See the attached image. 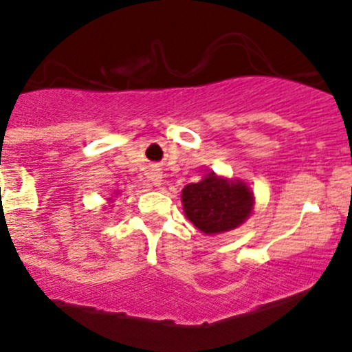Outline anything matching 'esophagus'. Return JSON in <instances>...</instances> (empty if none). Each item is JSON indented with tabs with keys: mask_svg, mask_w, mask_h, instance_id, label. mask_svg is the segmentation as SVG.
I'll use <instances>...</instances> for the list:
<instances>
[{
	"mask_svg": "<svg viewBox=\"0 0 352 352\" xmlns=\"http://www.w3.org/2000/svg\"><path fill=\"white\" fill-rule=\"evenodd\" d=\"M151 184H153V186H162V173L160 172H153L151 173Z\"/></svg>",
	"mask_w": 352,
	"mask_h": 352,
	"instance_id": "34e87169",
	"label": "esophagus"
}]
</instances>
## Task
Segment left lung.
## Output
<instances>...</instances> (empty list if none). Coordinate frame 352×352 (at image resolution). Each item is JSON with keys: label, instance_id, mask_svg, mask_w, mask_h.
<instances>
[{"label": "left lung", "instance_id": "obj_1", "mask_svg": "<svg viewBox=\"0 0 352 352\" xmlns=\"http://www.w3.org/2000/svg\"><path fill=\"white\" fill-rule=\"evenodd\" d=\"M184 214L204 234L232 231L253 214L254 194L244 180L206 173L201 182L182 188Z\"/></svg>", "mask_w": 352, "mask_h": 352}]
</instances>
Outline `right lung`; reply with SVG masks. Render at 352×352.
I'll list each match as a JSON object with an SVG mask.
<instances>
[{
    "label": "right lung",
    "mask_w": 352,
    "mask_h": 352,
    "mask_svg": "<svg viewBox=\"0 0 352 352\" xmlns=\"http://www.w3.org/2000/svg\"><path fill=\"white\" fill-rule=\"evenodd\" d=\"M114 195H118V192H114ZM108 201H109V202H113V197H109Z\"/></svg>",
    "instance_id": "1"
}]
</instances>
